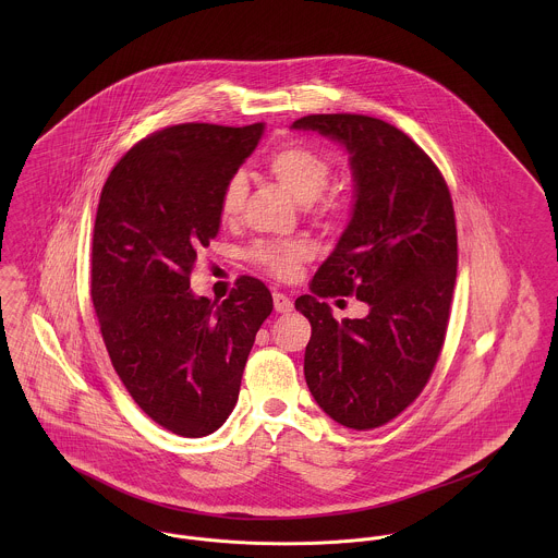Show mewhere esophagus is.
I'll use <instances>...</instances> for the list:
<instances>
[{"mask_svg": "<svg viewBox=\"0 0 558 558\" xmlns=\"http://www.w3.org/2000/svg\"><path fill=\"white\" fill-rule=\"evenodd\" d=\"M272 303H275V312H277V314H290V312L294 310L292 301H290L286 294H281V292H275V294H272Z\"/></svg>", "mask_w": 558, "mask_h": 558, "instance_id": "34e87169", "label": "esophagus"}]
</instances>
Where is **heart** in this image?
Segmentation results:
<instances>
[{
  "label": "heart",
  "instance_id": "b5f03b06",
  "mask_svg": "<svg viewBox=\"0 0 558 558\" xmlns=\"http://www.w3.org/2000/svg\"><path fill=\"white\" fill-rule=\"evenodd\" d=\"M270 175L303 206L322 197L332 178V167L326 157L307 146H286L268 159ZM246 197V178L236 171L228 178L219 197V215L232 221ZM248 257L264 270L277 277H294L299 266L312 257V246L299 240L292 242H257L251 246Z\"/></svg>",
  "mask_w": 558,
  "mask_h": 558
}]
</instances>
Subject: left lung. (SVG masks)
I'll list each match as a JSON object with an SVG mask.
<instances>
[{
	"label": "left lung",
	"instance_id": "1",
	"mask_svg": "<svg viewBox=\"0 0 558 558\" xmlns=\"http://www.w3.org/2000/svg\"><path fill=\"white\" fill-rule=\"evenodd\" d=\"M350 155L354 204L296 310L310 319L305 380L339 425L374 429L405 410L438 361L458 272L451 193L399 129L369 116L319 113L292 124ZM354 293L365 319L337 323L323 299Z\"/></svg>",
	"mask_w": 558,
	"mask_h": 558
}]
</instances>
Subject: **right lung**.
<instances>
[{
    "mask_svg": "<svg viewBox=\"0 0 558 558\" xmlns=\"http://www.w3.org/2000/svg\"><path fill=\"white\" fill-rule=\"evenodd\" d=\"M264 122L178 124L131 148L109 173L94 223L92 301L122 385L160 427L202 438L239 399L268 288L240 277L230 299L191 290L197 253L221 228V189L257 148Z\"/></svg>",
    "mask_w": 558,
    "mask_h": 558,
    "instance_id": "right-lung-1",
    "label": "right lung"
}]
</instances>
